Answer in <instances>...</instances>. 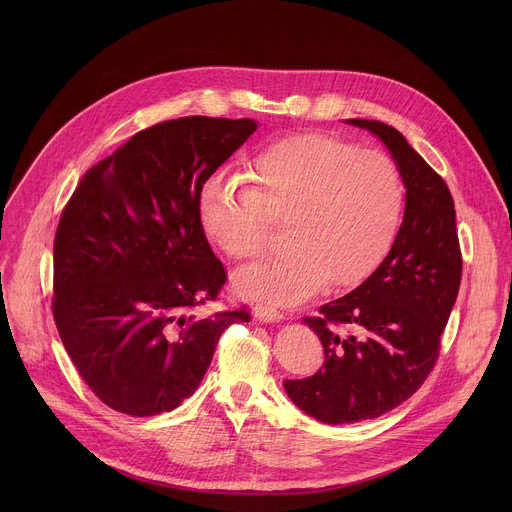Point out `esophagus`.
I'll return each instance as SVG.
<instances>
[{
    "label": "esophagus",
    "mask_w": 512,
    "mask_h": 512,
    "mask_svg": "<svg viewBox=\"0 0 512 512\" xmlns=\"http://www.w3.org/2000/svg\"><path fill=\"white\" fill-rule=\"evenodd\" d=\"M253 316H255L257 322H279V320H283V312H279L277 308L265 306V304L255 306Z\"/></svg>",
    "instance_id": "esophagus-1"
}]
</instances>
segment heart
Here are the masks:
<instances>
[{
    "mask_svg": "<svg viewBox=\"0 0 512 512\" xmlns=\"http://www.w3.org/2000/svg\"><path fill=\"white\" fill-rule=\"evenodd\" d=\"M245 179L208 178L198 216L204 235L235 261L259 257L273 225H285L287 253L235 275L249 300L300 304L330 281L356 285L397 239L405 184L383 152L330 133H298L257 150Z\"/></svg>",
    "mask_w": 512,
    "mask_h": 512,
    "instance_id": "b5f03b06",
    "label": "heart"
}]
</instances>
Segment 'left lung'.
Returning a JSON list of instances; mask_svg holds the SVG:
<instances>
[{
  "instance_id": "1",
  "label": "left lung",
  "mask_w": 512,
  "mask_h": 512,
  "mask_svg": "<svg viewBox=\"0 0 512 512\" xmlns=\"http://www.w3.org/2000/svg\"><path fill=\"white\" fill-rule=\"evenodd\" d=\"M379 135L401 172L405 216L397 239L350 294L302 318L324 346V367L285 381L302 411L324 423L375 419L407 401L435 367L462 279L448 184L391 125L350 119Z\"/></svg>"
}]
</instances>
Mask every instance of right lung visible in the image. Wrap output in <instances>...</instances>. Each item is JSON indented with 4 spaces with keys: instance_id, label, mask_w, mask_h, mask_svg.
<instances>
[{
    "instance_id": "add662e5",
    "label": "right lung",
    "mask_w": 512,
    "mask_h": 512,
    "mask_svg": "<svg viewBox=\"0 0 512 512\" xmlns=\"http://www.w3.org/2000/svg\"><path fill=\"white\" fill-rule=\"evenodd\" d=\"M257 129L190 115L137 131L93 166L54 237L52 316L91 391L148 417L200 385L221 334L247 308L204 316L227 283L198 216L204 182Z\"/></svg>"
}]
</instances>
